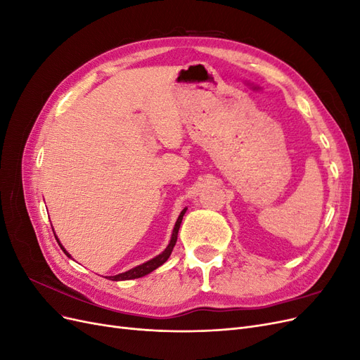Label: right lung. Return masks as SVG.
Listing matches in <instances>:
<instances>
[{
    "mask_svg": "<svg viewBox=\"0 0 360 360\" xmlns=\"http://www.w3.org/2000/svg\"><path fill=\"white\" fill-rule=\"evenodd\" d=\"M186 210H188V207H184V209L181 210V213L179 214V217H177V222H176V225H174V230H172V234H171V240H169L168 246L165 248V250H163V252H160V254H159V255H156L155 258L148 259L147 263H143V264H139V266H136V267H134V269H130V270L124 271V274H118V275H115V276H106V278H108V279H111V281H129V279H136V278H143V276H146V275L151 274V271L156 270L158 267H160V266H162L163 263H165V261L169 258V255H171V252H172L174 246H176L177 236H179V230H180V225H181L183 216H184V213H186ZM53 236H56V233H53ZM56 238H57V242H58L60 248L63 249V252L66 254L69 258H72V255H70V254L68 252V250L64 249V246L60 243V240H58V237H57V236H56Z\"/></svg>",
    "mask_w": 360,
    "mask_h": 360,
    "instance_id": "obj_1",
    "label": "right lung"
}]
</instances>
